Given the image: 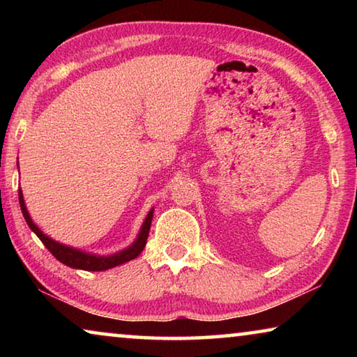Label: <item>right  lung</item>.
Returning a JSON list of instances; mask_svg holds the SVG:
<instances>
[{
  "label": "right lung",
  "instance_id": "right-lung-1",
  "mask_svg": "<svg viewBox=\"0 0 357 357\" xmlns=\"http://www.w3.org/2000/svg\"><path fill=\"white\" fill-rule=\"evenodd\" d=\"M19 202H20L22 213H23V217H25L28 227L31 228L36 233V236L42 241V244L47 247L48 252H50L52 255L58 259V261H61L63 264L69 266V268L83 269V271H107V269L114 268V266L124 264V263L130 261V259L137 258L143 252L144 245H146L149 228H151V220H153V214H154V209H151L140 228V233H138L137 239L134 241V244L129 245L128 249L113 253V255L104 257V255H94V253L83 252L80 249H74V247L64 245L61 243H56L55 239L48 238L47 234L40 231L38 225L33 222L31 217H29V213L25 206V200H23L22 189H19Z\"/></svg>",
  "mask_w": 357,
  "mask_h": 357
}]
</instances>
